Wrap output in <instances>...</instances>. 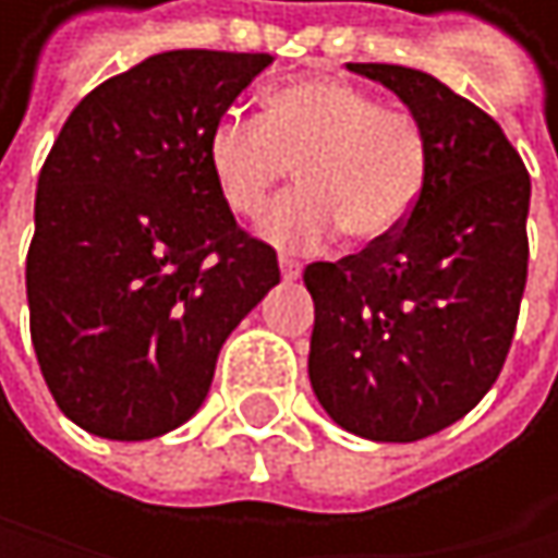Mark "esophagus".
Returning a JSON list of instances; mask_svg holds the SVG:
<instances>
[{
  "label": "esophagus",
  "mask_w": 558,
  "mask_h": 558,
  "mask_svg": "<svg viewBox=\"0 0 558 558\" xmlns=\"http://www.w3.org/2000/svg\"><path fill=\"white\" fill-rule=\"evenodd\" d=\"M281 274H284V281H298L301 277V264L288 254H281Z\"/></svg>",
  "instance_id": "esophagus-1"
}]
</instances>
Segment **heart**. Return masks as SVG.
<instances>
[{
    "mask_svg": "<svg viewBox=\"0 0 558 558\" xmlns=\"http://www.w3.org/2000/svg\"><path fill=\"white\" fill-rule=\"evenodd\" d=\"M294 163L301 186L264 214V238L307 251L344 227L351 241L372 244L391 238L415 210L428 143L412 113L335 76L274 86L264 117L227 110L207 136L214 183L241 217L260 214Z\"/></svg>",
    "mask_w": 558,
    "mask_h": 558,
    "instance_id": "1",
    "label": "heart"
}]
</instances>
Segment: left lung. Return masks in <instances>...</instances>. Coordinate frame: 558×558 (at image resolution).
<instances>
[{"label":"left lung","mask_w":558,"mask_h":558,"mask_svg":"<svg viewBox=\"0 0 558 558\" xmlns=\"http://www.w3.org/2000/svg\"><path fill=\"white\" fill-rule=\"evenodd\" d=\"M391 89L425 130L415 210L361 254L307 264V375L344 432L418 441L496 385L529 270L525 163L502 126L422 70L348 62Z\"/></svg>","instance_id":"left-lung-1"}]
</instances>
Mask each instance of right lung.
I'll list each match as a JSON object with an SVG mask.
<instances>
[{
	"label": "right lung",
	"instance_id": "add662e5",
	"mask_svg": "<svg viewBox=\"0 0 558 558\" xmlns=\"http://www.w3.org/2000/svg\"><path fill=\"white\" fill-rule=\"evenodd\" d=\"M270 62L157 52L96 86L49 149L29 331L59 412L89 435L143 441L194 418L223 341L281 281L207 167L214 123Z\"/></svg>",
	"mask_w": 558,
	"mask_h": 558
}]
</instances>
